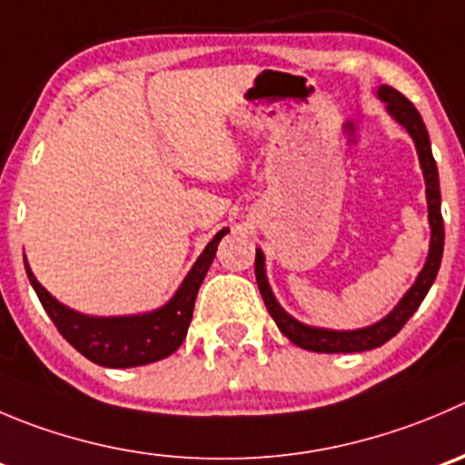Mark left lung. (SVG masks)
Segmentation results:
<instances>
[{
  "label": "left lung",
  "instance_id": "1",
  "mask_svg": "<svg viewBox=\"0 0 465 465\" xmlns=\"http://www.w3.org/2000/svg\"><path fill=\"white\" fill-rule=\"evenodd\" d=\"M379 100L386 103L388 114L404 127L413 139L415 150H418L420 166L424 173V184H427V207H429V225H431V242H429V255L424 262L422 272L415 278L413 287L401 296V302L383 317L381 322L365 329L356 331H331V329H317V326H308L296 322L294 317L287 315L276 302L272 287L267 282V273H264V253L255 251V281H258L260 294L264 299L269 315L273 317L276 326L290 342L296 347L308 349V351L317 353H353V351H368V349H377L386 344L388 340L395 338L401 331V326L411 320L415 311L420 308L422 299L427 296L429 287L434 285L436 273H439L440 258H443V244H445V228H443V214H440V187H439V169H436L434 154H431V143H429L427 127H424L422 116L418 109L395 91L392 86H379L377 91Z\"/></svg>",
  "mask_w": 465,
  "mask_h": 465
}]
</instances>
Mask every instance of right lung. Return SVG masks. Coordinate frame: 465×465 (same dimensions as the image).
I'll return each instance as SVG.
<instances>
[{"mask_svg": "<svg viewBox=\"0 0 465 465\" xmlns=\"http://www.w3.org/2000/svg\"><path fill=\"white\" fill-rule=\"evenodd\" d=\"M225 232H228V228L219 230L212 237V242L205 246V251L196 260L192 272L187 273L183 285L178 287L173 299L157 311L143 312V315L91 317L70 311L68 306L56 302L54 296L36 281L26 260L25 269L31 287L36 290L50 320L82 356L103 365V368H136V365H148V362L171 356L183 344L193 315L198 287H201L203 278H205L207 269L216 255V246Z\"/></svg>", "mask_w": 465, "mask_h": 465, "instance_id": "1", "label": "right lung"}]
</instances>
